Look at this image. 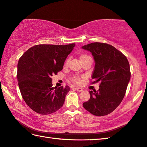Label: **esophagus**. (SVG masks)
I'll use <instances>...</instances> for the list:
<instances>
[{
	"label": "esophagus",
	"instance_id": "34e87169",
	"mask_svg": "<svg viewBox=\"0 0 147 147\" xmlns=\"http://www.w3.org/2000/svg\"><path fill=\"white\" fill-rule=\"evenodd\" d=\"M76 89L77 91H78V92H82V90H83L82 88V87H76Z\"/></svg>",
	"mask_w": 147,
	"mask_h": 147
}]
</instances>
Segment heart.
<instances>
[{
	"mask_svg": "<svg viewBox=\"0 0 147 147\" xmlns=\"http://www.w3.org/2000/svg\"><path fill=\"white\" fill-rule=\"evenodd\" d=\"M87 57H89V56L87 55H82L80 56V59H81V60H82ZM71 80H72V82H73L74 84H80L81 83V79L78 75H73L71 78Z\"/></svg>",
	"mask_w": 147,
	"mask_h": 147,
	"instance_id": "1",
	"label": "heart"
}]
</instances>
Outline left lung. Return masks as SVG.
<instances>
[{"mask_svg":"<svg viewBox=\"0 0 147 147\" xmlns=\"http://www.w3.org/2000/svg\"><path fill=\"white\" fill-rule=\"evenodd\" d=\"M94 57L92 84L101 82L98 91H89L90 99L83 103L93 115L105 116L115 110L123 99L130 79L127 57L111 45L94 42L82 47Z\"/></svg>","mask_w":147,"mask_h":147,"instance_id":"left-lung-1","label":"left lung"}]
</instances>
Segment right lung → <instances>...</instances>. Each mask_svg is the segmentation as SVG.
I'll return each mask as SVG.
<instances>
[{
    "instance_id": "add662e5",
    "label": "right lung",
    "mask_w": 147,
    "mask_h": 147,
    "mask_svg": "<svg viewBox=\"0 0 147 147\" xmlns=\"http://www.w3.org/2000/svg\"><path fill=\"white\" fill-rule=\"evenodd\" d=\"M75 44H39L31 47L18 60L17 80L24 100L32 110L42 115L62 107L70 87H53L51 77L62 70Z\"/></svg>"
}]
</instances>
